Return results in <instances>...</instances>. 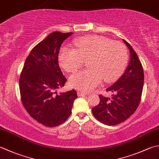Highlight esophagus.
<instances>
[{
  "label": "esophagus",
  "mask_w": 159,
  "mask_h": 159,
  "mask_svg": "<svg viewBox=\"0 0 159 159\" xmlns=\"http://www.w3.org/2000/svg\"><path fill=\"white\" fill-rule=\"evenodd\" d=\"M77 94L79 96H85L87 94H85V93H83L81 92H77Z\"/></svg>",
  "instance_id": "obj_1"
}]
</instances>
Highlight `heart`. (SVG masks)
Here are the masks:
<instances>
[{
	"label": "heart",
	"mask_w": 159,
	"mask_h": 159,
	"mask_svg": "<svg viewBox=\"0 0 159 159\" xmlns=\"http://www.w3.org/2000/svg\"><path fill=\"white\" fill-rule=\"evenodd\" d=\"M76 49L65 46L59 53L62 67L74 72L88 60L89 69L78 71L70 78L71 87L88 92L100 84L102 79L110 83L116 80L125 69L127 49L123 43L100 36H88L76 39Z\"/></svg>",
	"instance_id": "obj_1"
}]
</instances>
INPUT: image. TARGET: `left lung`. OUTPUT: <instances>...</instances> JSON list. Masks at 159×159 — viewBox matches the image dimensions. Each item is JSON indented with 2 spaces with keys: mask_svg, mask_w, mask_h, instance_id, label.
<instances>
[{
  "mask_svg": "<svg viewBox=\"0 0 159 159\" xmlns=\"http://www.w3.org/2000/svg\"><path fill=\"white\" fill-rule=\"evenodd\" d=\"M123 42L130 52V61L125 73L114 85L107 89L112 92L111 98L99 95L100 102L92 108L94 117L107 125L123 123L135 112L141 99L144 73L142 64L132 47Z\"/></svg>",
  "mask_w": 159,
  "mask_h": 159,
  "instance_id": "1",
  "label": "left lung"
}]
</instances>
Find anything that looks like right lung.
Listing matches in <instances>:
<instances>
[{"mask_svg": "<svg viewBox=\"0 0 159 159\" xmlns=\"http://www.w3.org/2000/svg\"><path fill=\"white\" fill-rule=\"evenodd\" d=\"M72 34H49L30 52L20 76L23 105L34 120L46 127L63 123L70 116L77 98L74 89L57 92L67 81L58 65L59 50L63 42Z\"/></svg>", "mask_w": 159, "mask_h": 159, "instance_id": "obj_1", "label": "right lung"}]
</instances>
